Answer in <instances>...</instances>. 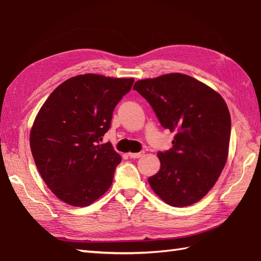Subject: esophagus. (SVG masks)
<instances>
[{"mask_svg":"<svg viewBox=\"0 0 261 261\" xmlns=\"http://www.w3.org/2000/svg\"><path fill=\"white\" fill-rule=\"evenodd\" d=\"M143 155H144V150H141V152H138V153H128V156L130 159H138Z\"/></svg>","mask_w":261,"mask_h":261,"instance_id":"esophagus-1","label":"esophagus"}]
</instances>
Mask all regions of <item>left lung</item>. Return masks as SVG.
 I'll return each instance as SVG.
<instances>
[{"label":"left lung","instance_id":"left-lung-1","mask_svg":"<svg viewBox=\"0 0 261 261\" xmlns=\"http://www.w3.org/2000/svg\"><path fill=\"white\" fill-rule=\"evenodd\" d=\"M161 125L175 133L173 147L159 152L161 169L148 177L154 192L172 206L200 201L216 184L228 159L231 118L216 90L188 74L167 73L135 83Z\"/></svg>","mask_w":261,"mask_h":261}]
</instances>
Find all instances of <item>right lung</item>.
<instances>
[{
    "label": "right lung",
    "mask_w": 261,
    "mask_h": 261,
    "mask_svg": "<svg viewBox=\"0 0 261 261\" xmlns=\"http://www.w3.org/2000/svg\"><path fill=\"white\" fill-rule=\"evenodd\" d=\"M133 78L86 73L52 91L30 132V147L44 183L57 198L87 206L111 188L121 158L100 144L113 112L132 88Z\"/></svg>",
    "instance_id": "add662e5"
}]
</instances>
